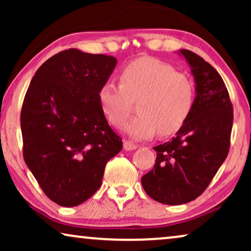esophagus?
I'll use <instances>...</instances> for the list:
<instances>
[{"label": "esophagus", "instance_id": "obj_1", "mask_svg": "<svg viewBox=\"0 0 251 251\" xmlns=\"http://www.w3.org/2000/svg\"><path fill=\"white\" fill-rule=\"evenodd\" d=\"M137 147H138V145H136V144L129 142V140H125V143H123V149H125L126 151L136 150Z\"/></svg>", "mask_w": 251, "mask_h": 251}]
</instances>
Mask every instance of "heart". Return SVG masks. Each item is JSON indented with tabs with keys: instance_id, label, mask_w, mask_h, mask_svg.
Here are the masks:
<instances>
[{
	"instance_id": "b5f03b06",
	"label": "heart",
	"mask_w": 251,
	"mask_h": 251,
	"mask_svg": "<svg viewBox=\"0 0 251 251\" xmlns=\"http://www.w3.org/2000/svg\"><path fill=\"white\" fill-rule=\"evenodd\" d=\"M197 87L188 74L155 58L144 57L129 63L119 75V85L105 83L98 101L105 118L121 129L137 104L139 115L126 126L133 139H149L159 131L177 132L193 111Z\"/></svg>"
}]
</instances>
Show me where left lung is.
I'll list each match as a JSON object with an SVG mask.
<instances>
[{
	"instance_id": "left-lung-1",
	"label": "left lung",
	"mask_w": 251,
	"mask_h": 251,
	"mask_svg": "<svg viewBox=\"0 0 251 251\" xmlns=\"http://www.w3.org/2000/svg\"><path fill=\"white\" fill-rule=\"evenodd\" d=\"M192 68L197 98L190 118L170 142L154 147L153 169L144 190L163 204H183L203 193L229 151L233 106L218 72L199 54L180 50Z\"/></svg>"
}]
</instances>
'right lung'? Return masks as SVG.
I'll use <instances>...</instances> for the list:
<instances>
[{"instance_id": "right-lung-1", "label": "right lung", "mask_w": 251, "mask_h": 251, "mask_svg": "<svg viewBox=\"0 0 251 251\" xmlns=\"http://www.w3.org/2000/svg\"><path fill=\"white\" fill-rule=\"evenodd\" d=\"M116 58L68 49L41 65L24 98V160L51 201L75 207L101 185L122 139L101 112L98 91Z\"/></svg>"}]
</instances>
